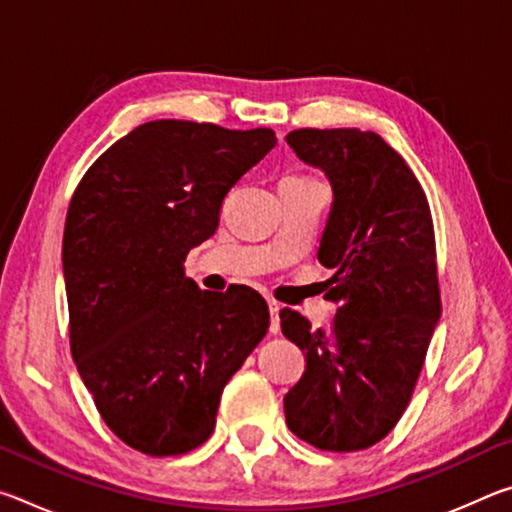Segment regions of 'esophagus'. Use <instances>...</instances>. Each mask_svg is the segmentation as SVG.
I'll use <instances>...</instances> for the list:
<instances>
[{"label": "esophagus", "instance_id": "esophagus-1", "mask_svg": "<svg viewBox=\"0 0 512 512\" xmlns=\"http://www.w3.org/2000/svg\"><path fill=\"white\" fill-rule=\"evenodd\" d=\"M268 311H271V334H277L280 332V311H282V305L280 302L275 300H268Z\"/></svg>", "mask_w": 512, "mask_h": 512}]
</instances>
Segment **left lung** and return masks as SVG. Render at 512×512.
Masks as SVG:
<instances>
[{
  "label": "left lung",
  "instance_id": "left-lung-1",
  "mask_svg": "<svg viewBox=\"0 0 512 512\" xmlns=\"http://www.w3.org/2000/svg\"><path fill=\"white\" fill-rule=\"evenodd\" d=\"M287 142L332 185L318 262L334 268L325 298L339 309L327 332L280 311L282 334L307 361L284 415L309 445L359 452L402 418L440 318L431 210L409 164L377 133L300 128Z\"/></svg>",
  "mask_w": 512,
  "mask_h": 512
}]
</instances>
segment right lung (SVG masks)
<instances>
[{
    "label": "right lung",
    "instance_id": "1",
    "mask_svg": "<svg viewBox=\"0 0 512 512\" xmlns=\"http://www.w3.org/2000/svg\"><path fill=\"white\" fill-rule=\"evenodd\" d=\"M275 144L271 128L146 121L76 187L63 235L69 348L103 422L137 452L203 445L223 386L264 339L257 291H201L183 264Z\"/></svg>",
    "mask_w": 512,
    "mask_h": 512
}]
</instances>
